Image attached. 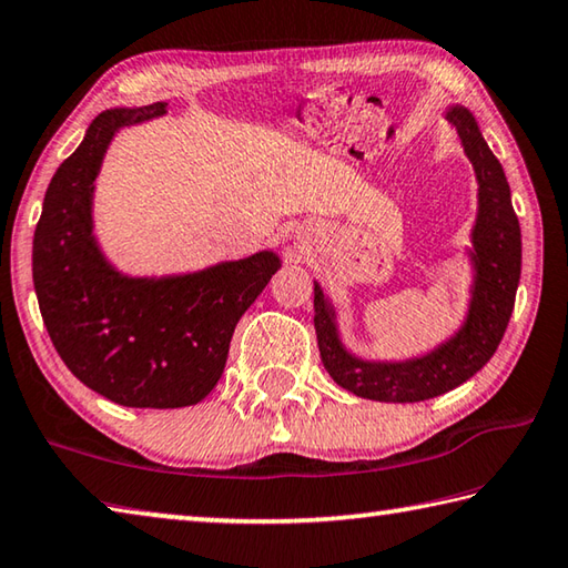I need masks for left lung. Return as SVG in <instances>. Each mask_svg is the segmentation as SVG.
Wrapping results in <instances>:
<instances>
[{
  "label": "left lung",
  "instance_id": "1",
  "mask_svg": "<svg viewBox=\"0 0 568 568\" xmlns=\"http://www.w3.org/2000/svg\"><path fill=\"white\" fill-rule=\"evenodd\" d=\"M456 126L479 182V214L471 232L474 290L466 322L439 349L409 362H364L344 349L334 310L314 282V329L324 369L342 389L374 402H426L464 384L491 359L509 326L521 276V229L506 174L466 106H452Z\"/></svg>",
  "mask_w": 568,
  "mask_h": 568
}]
</instances>
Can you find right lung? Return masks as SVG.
Here are the masks:
<instances>
[{"label":"right lung","mask_w":568,"mask_h":568,"mask_svg":"<svg viewBox=\"0 0 568 568\" xmlns=\"http://www.w3.org/2000/svg\"><path fill=\"white\" fill-rule=\"evenodd\" d=\"M166 112L164 102L106 109L59 164L32 246L34 292L57 354L79 382L134 409H179L204 399L224 372L242 314L276 272L258 252L204 272L119 274L92 234L94 179L122 126Z\"/></svg>","instance_id":"obj_1"}]
</instances>
